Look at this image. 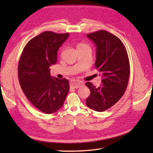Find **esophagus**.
I'll list each match as a JSON object with an SVG mask.
<instances>
[{
    "instance_id": "obj_1",
    "label": "esophagus",
    "mask_w": 153,
    "mask_h": 153,
    "mask_svg": "<svg viewBox=\"0 0 153 153\" xmlns=\"http://www.w3.org/2000/svg\"><path fill=\"white\" fill-rule=\"evenodd\" d=\"M83 85V83L82 82H79V81H71L70 82V87H73V88L75 89H77L80 87L81 86H82Z\"/></svg>"
}]
</instances>
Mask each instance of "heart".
Returning a JSON list of instances; mask_svg holds the SVG:
<instances>
[{
    "mask_svg": "<svg viewBox=\"0 0 153 153\" xmlns=\"http://www.w3.org/2000/svg\"><path fill=\"white\" fill-rule=\"evenodd\" d=\"M77 51L79 50H87V49H90L91 48L88 45L84 43H79L77 45Z\"/></svg>",
    "mask_w": 153,
    "mask_h": 153,
    "instance_id": "1",
    "label": "heart"
}]
</instances>
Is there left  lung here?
<instances>
[{
    "label": "left lung",
    "instance_id": "obj_1",
    "mask_svg": "<svg viewBox=\"0 0 153 153\" xmlns=\"http://www.w3.org/2000/svg\"><path fill=\"white\" fill-rule=\"evenodd\" d=\"M97 47L95 68L102 74V84L96 87L91 82L86 105L97 112L110 108L122 98L128 86L129 61L124 45L120 39L105 30L87 35Z\"/></svg>",
    "mask_w": 153,
    "mask_h": 153
}]
</instances>
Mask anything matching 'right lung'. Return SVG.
<instances>
[{"mask_svg": "<svg viewBox=\"0 0 153 153\" xmlns=\"http://www.w3.org/2000/svg\"><path fill=\"white\" fill-rule=\"evenodd\" d=\"M69 33L45 31L25 45L18 63V78L23 92L40 111L53 114L59 110L69 91L66 79L52 77L49 67L57 61V52Z\"/></svg>", "mask_w": 153, "mask_h": 153, "instance_id": "1", "label": "right lung"}]
</instances>
